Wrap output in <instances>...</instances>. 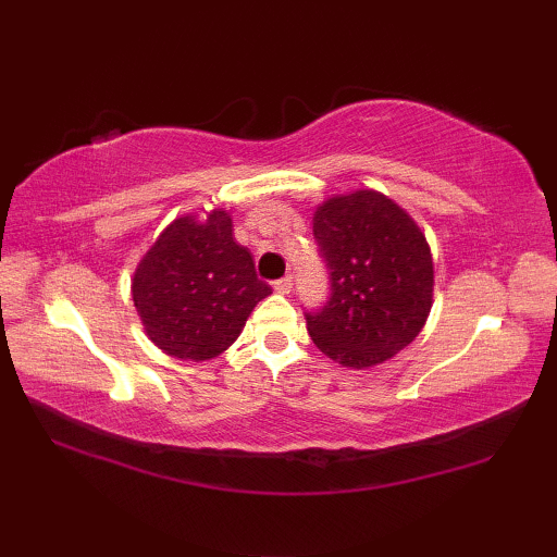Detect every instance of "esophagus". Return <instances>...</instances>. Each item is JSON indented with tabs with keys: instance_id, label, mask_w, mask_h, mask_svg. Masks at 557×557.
Returning a JSON list of instances; mask_svg holds the SVG:
<instances>
[{
	"instance_id": "esophagus-1",
	"label": "esophagus",
	"mask_w": 557,
	"mask_h": 557,
	"mask_svg": "<svg viewBox=\"0 0 557 557\" xmlns=\"http://www.w3.org/2000/svg\"><path fill=\"white\" fill-rule=\"evenodd\" d=\"M292 285H294V277L292 275H285L277 282H272V289H275L277 294H289L292 292Z\"/></svg>"
}]
</instances>
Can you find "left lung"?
Returning <instances> with one entry per match:
<instances>
[{
  "label": "left lung",
  "mask_w": 557,
  "mask_h": 557,
  "mask_svg": "<svg viewBox=\"0 0 557 557\" xmlns=\"http://www.w3.org/2000/svg\"><path fill=\"white\" fill-rule=\"evenodd\" d=\"M313 236L330 270V299L306 313L313 345L347 369L393 359L433 306V258L419 224L371 188L315 208Z\"/></svg>",
  "instance_id": "8db88e82"
}]
</instances>
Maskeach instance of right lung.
<instances>
[{"label": "right lung", "mask_w": 557, "mask_h": 557, "mask_svg": "<svg viewBox=\"0 0 557 557\" xmlns=\"http://www.w3.org/2000/svg\"><path fill=\"white\" fill-rule=\"evenodd\" d=\"M272 294L253 256L234 242L227 210L176 218L148 248L132 280L146 335L176 359L218 357L242 335L253 306Z\"/></svg>", "instance_id": "right-lung-1"}]
</instances>
